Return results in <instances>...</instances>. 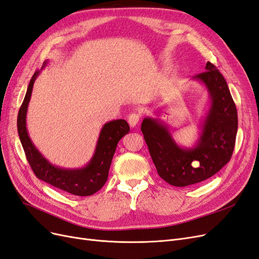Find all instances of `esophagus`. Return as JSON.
<instances>
[{"instance_id": "obj_1", "label": "esophagus", "mask_w": 259, "mask_h": 259, "mask_svg": "<svg viewBox=\"0 0 259 259\" xmlns=\"http://www.w3.org/2000/svg\"><path fill=\"white\" fill-rule=\"evenodd\" d=\"M139 120H140V115L138 113H136V112L131 113L130 116H128V124L131 125L132 127H135L136 125L138 124Z\"/></svg>"}]
</instances>
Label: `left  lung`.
I'll use <instances>...</instances> for the list:
<instances>
[{"label": "left lung", "mask_w": 259, "mask_h": 259, "mask_svg": "<svg viewBox=\"0 0 259 259\" xmlns=\"http://www.w3.org/2000/svg\"><path fill=\"white\" fill-rule=\"evenodd\" d=\"M206 88L210 105L192 148L180 147L167 125L158 117H145L142 132L162 179L171 186L187 187L203 182L231 159L238 132V112L225 77L208 61L205 71L193 76Z\"/></svg>", "instance_id": "8db88e82"}]
</instances>
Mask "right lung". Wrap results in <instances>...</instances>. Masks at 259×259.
I'll list each match as a JSON object with an SVG mask.
<instances>
[{"instance_id": "obj_1", "label": "right lung", "mask_w": 259, "mask_h": 259, "mask_svg": "<svg viewBox=\"0 0 259 259\" xmlns=\"http://www.w3.org/2000/svg\"><path fill=\"white\" fill-rule=\"evenodd\" d=\"M46 65H48V61L44 62L42 69ZM40 72L41 71H35L33 76L31 77L17 117L18 135L27 160L35 176L43 182L74 195H80V197L92 195L101 189L106 184L117 143L130 132L128 124L122 119L106 123L100 131L95 152L91 161L84 167L62 168L53 165L37 150L29 137L26 123L28 105L30 103L31 94H32L33 84Z\"/></svg>"}]
</instances>
